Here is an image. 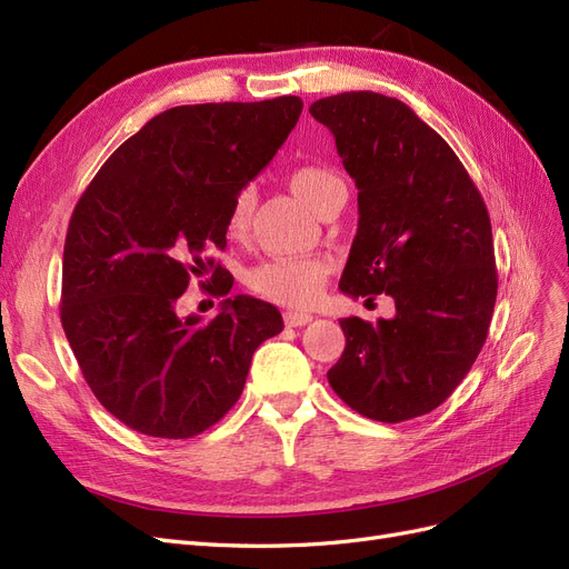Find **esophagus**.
<instances>
[{
  "label": "esophagus",
  "mask_w": 569,
  "mask_h": 569,
  "mask_svg": "<svg viewBox=\"0 0 569 569\" xmlns=\"http://www.w3.org/2000/svg\"><path fill=\"white\" fill-rule=\"evenodd\" d=\"M313 316L311 313H303V311H287L284 313V325L287 327H301L306 322H311Z\"/></svg>",
  "instance_id": "1"
}]
</instances>
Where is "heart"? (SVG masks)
Segmentation results:
<instances>
[{"label":"heart","mask_w":569,"mask_h":569,"mask_svg":"<svg viewBox=\"0 0 569 569\" xmlns=\"http://www.w3.org/2000/svg\"><path fill=\"white\" fill-rule=\"evenodd\" d=\"M287 184L318 216L325 211V206L330 203L335 194L343 192V182L330 168L322 166L295 168L287 178ZM251 211L253 192L251 189H239L228 213V232L232 237H242L247 232ZM330 261L318 256L268 258V261H261L247 272V287L256 297L270 303L287 308H308L318 301L327 278H330Z\"/></svg>","instance_id":"b5f03b06"}]
</instances>
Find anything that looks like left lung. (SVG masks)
Listing matches in <instances>:
<instances>
[{
	"label": "left lung",
	"mask_w": 569,
	"mask_h": 569,
	"mask_svg": "<svg viewBox=\"0 0 569 569\" xmlns=\"http://www.w3.org/2000/svg\"><path fill=\"white\" fill-rule=\"evenodd\" d=\"M358 187V232L339 289L387 295L391 320H339L347 347L327 372L339 399L377 422L441 406L487 341L498 274L487 203L443 137L377 92L318 99Z\"/></svg>",
	"instance_id": "obj_1"
}]
</instances>
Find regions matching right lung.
<instances>
[{
    "mask_svg": "<svg viewBox=\"0 0 569 569\" xmlns=\"http://www.w3.org/2000/svg\"><path fill=\"white\" fill-rule=\"evenodd\" d=\"M303 101L176 107L120 144L68 222L61 325L84 382L113 418L147 437L189 439L242 396L251 356L282 332L274 306L226 299L203 322L178 316L189 280L211 274L226 249L234 194L270 163Z\"/></svg>",
    "mask_w": 569,
    "mask_h": 569,
    "instance_id": "right-lung-1",
    "label": "right lung"
}]
</instances>
